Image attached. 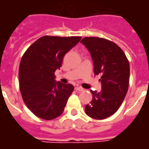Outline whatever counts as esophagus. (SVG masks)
Here are the masks:
<instances>
[{
  "mask_svg": "<svg viewBox=\"0 0 149 149\" xmlns=\"http://www.w3.org/2000/svg\"><path fill=\"white\" fill-rule=\"evenodd\" d=\"M75 90L79 91V92H82V91H84V88H82L81 87H75Z\"/></svg>",
  "mask_w": 149,
  "mask_h": 149,
  "instance_id": "esophagus-1",
  "label": "esophagus"
}]
</instances>
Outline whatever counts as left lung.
<instances>
[{
  "label": "left lung",
  "mask_w": 149,
  "mask_h": 149,
  "mask_svg": "<svg viewBox=\"0 0 149 149\" xmlns=\"http://www.w3.org/2000/svg\"><path fill=\"white\" fill-rule=\"evenodd\" d=\"M81 42L90 52L94 74L100 75L102 90H91L93 100L86 105L88 116L102 120L117 111L129 86L130 65L126 55L114 42L103 38L85 37Z\"/></svg>",
  "instance_id": "left-lung-1"
}]
</instances>
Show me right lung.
<instances>
[{
    "mask_svg": "<svg viewBox=\"0 0 149 149\" xmlns=\"http://www.w3.org/2000/svg\"><path fill=\"white\" fill-rule=\"evenodd\" d=\"M81 37L44 36L33 42L21 60L19 87L23 101L36 116L50 120L61 116L74 91L71 84L56 81L64 55Z\"/></svg>",
    "mask_w": 149,
    "mask_h": 149,
    "instance_id": "1",
    "label": "right lung"
}]
</instances>
